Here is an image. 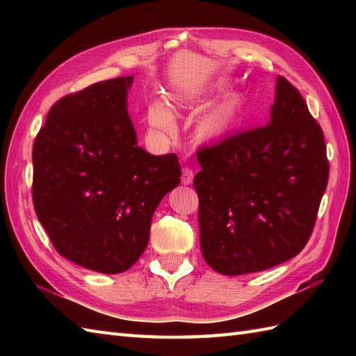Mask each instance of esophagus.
Masks as SVG:
<instances>
[{
	"label": "esophagus",
	"instance_id": "1",
	"mask_svg": "<svg viewBox=\"0 0 356 356\" xmlns=\"http://www.w3.org/2000/svg\"><path fill=\"white\" fill-rule=\"evenodd\" d=\"M193 179H194V171L191 168H188V166H185L182 170V184L190 185L193 184Z\"/></svg>",
	"mask_w": 356,
	"mask_h": 356
}]
</instances>
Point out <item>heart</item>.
I'll return each mask as SVG.
<instances>
[{"label": "heart", "instance_id": "b5f03b06", "mask_svg": "<svg viewBox=\"0 0 356 356\" xmlns=\"http://www.w3.org/2000/svg\"><path fill=\"white\" fill-rule=\"evenodd\" d=\"M238 102L234 96L226 97L225 101L217 105L216 108L211 110L208 115L203 118L200 124V130L209 138L222 136L226 133L232 125V120L236 118ZM147 119L151 128L161 131L163 134H172L176 130V122L171 115L170 108L161 101H153L148 105Z\"/></svg>", "mask_w": 356, "mask_h": 356}]
</instances>
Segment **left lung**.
Listing matches in <instances>:
<instances>
[{
    "label": "left lung",
    "instance_id": "1",
    "mask_svg": "<svg viewBox=\"0 0 356 356\" xmlns=\"http://www.w3.org/2000/svg\"><path fill=\"white\" fill-rule=\"evenodd\" d=\"M270 111L268 125L197 149L200 249L223 275L260 272L300 254L326 191L324 133L283 76Z\"/></svg>",
    "mask_w": 356,
    "mask_h": 356
}]
</instances>
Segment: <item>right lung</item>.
Segmentation results:
<instances>
[{
	"mask_svg": "<svg viewBox=\"0 0 356 356\" xmlns=\"http://www.w3.org/2000/svg\"><path fill=\"white\" fill-rule=\"evenodd\" d=\"M133 76L96 82L51 105L33 143L32 197L58 254L119 274L145 251L159 202L180 184L177 156L138 147L127 111Z\"/></svg>",
	"mask_w": 356,
	"mask_h": 356,
	"instance_id": "1",
	"label": "right lung"
}]
</instances>
